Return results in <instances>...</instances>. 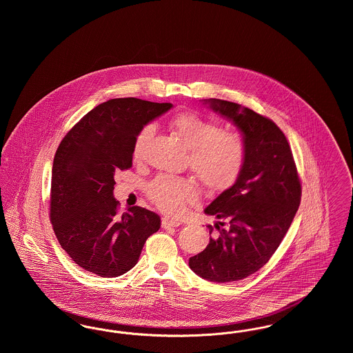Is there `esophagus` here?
<instances>
[{"label": "esophagus", "instance_id": "34e87169", "mask_svg": "<svg viewBox=\"0 0 353 353\" xmlns=\"http://www.w3.org/2000/svg\"><path fill=\"white\" fill-rule=\"evenodd\" d=\"M179 225H181V222L177 221V219H168V217H164V219H161V226H163L164 229L176 228V226H179Z\"/></svg>", "mask_w": 353, "mask_h": 353}]
</instances>
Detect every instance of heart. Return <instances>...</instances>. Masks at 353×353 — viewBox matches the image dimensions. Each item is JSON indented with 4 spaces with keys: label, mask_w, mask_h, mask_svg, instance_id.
Segmentation results:
<instances>
[{
    "label": "heart",
    "mask_w": 353,
    "mask_h": 353,
    "mask_svg": "<svg viewBox=\"0 0 353 353\" xmlns=\"http://www.w3.org/2000/svg\"><path fill=\"white\" fill-rule=\"evenodd\" d=\"M174 134L189 150L188 164L202 183L213 190L233 184L243 167L246 145L243 137L233 131L221 130L217 123L197 114H183L173 119ZM153 125H145L134 140V159H144ZM151 201L167 213H180L185 203L199 197V186L193 179L160 174L147 185Z\"/></svg>",
    "instance_id": "1"
}]
</instances>
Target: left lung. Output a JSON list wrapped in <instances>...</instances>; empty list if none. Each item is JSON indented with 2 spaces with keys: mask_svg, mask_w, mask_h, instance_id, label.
Returning <instances> with one entry per match:
<instances>
[{
  "mask_svg": "<svg viewBox=\"0 0 353 353\" xmlns=\"http://www.w3.org/2000/svg\"><path fill=\"white\" fill-rule=\"evenodd\" d=\"M203 101L238 127L246 157L234 185L205 208L217 219L218 232L208 226L213 236L189 258V268L210 282H234L269 262L298 212L302 185L290 144L272 120L233 101Z\"/></svg>",
  "mask_w": 353,
  "mask_h": 353,
  "instance_id": "obj_1",
  "label": "left lung"
}]
</instances>
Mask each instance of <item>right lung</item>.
<instances>
[{
  "label": "right lung",
  "mask_w": 353,
  "mask_h": 353,
  "mask_svg": "<svg viewBox=\"0 0 353 353\" xmlns=\"http://www.w3.org/2000/svg\"><path fill=\"white\" fill-rule=\"evenodd\" d=\"M172 103L137 98L104 101L63 137L54 156L50 221L62 249L82 269L103 278L125 274L139 261L160 217L132 206L121 216L115 172L132 167L137 134Z\"/></svg>",
  "instance_id": "right-lung-1"
}]
</instances>
